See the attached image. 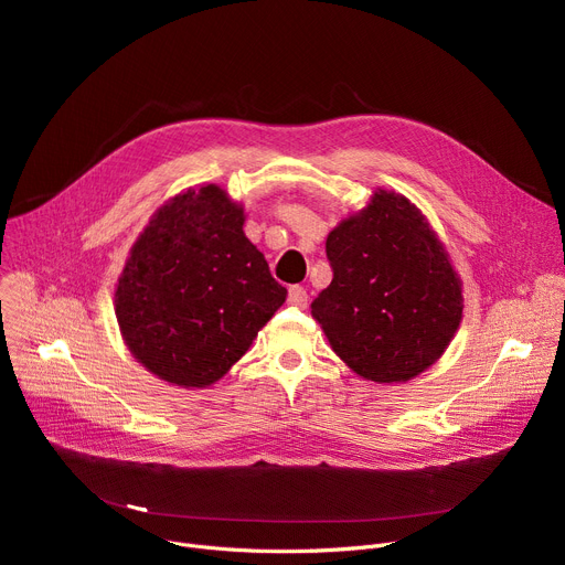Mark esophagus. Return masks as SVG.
Listing matches in <instances>:
<instances>
[{"mask_svg": "<svg viewBox=\"0 0 565 565\" xmlns=\"http://www.w3.org/2000/svg\"><path fill=\"white\" fill-rule=\"evenodd\" d=\"M307 302H309L307 288H302V286H290V288H288V305H290V307L305 309Z\"/></svg>", "mask_w": 565, "mask_h": 565, "instance_id": "34e87169", "label": "esophagus"}]
</instances>
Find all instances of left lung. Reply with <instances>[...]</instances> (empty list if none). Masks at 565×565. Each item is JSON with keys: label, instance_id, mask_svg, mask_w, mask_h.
<instances>
[{"label": "left lung", "instance_id": "left-lung-1", "mask_svg": "<svg viewBox=\"0 0 565 565\" xmlns=\"http://www.w3.org/2000/svg\"><path fill=\"white\" fill-rule=\"evenodd\" d=\"M332 284L311 302L334 352L373 382H405L447 350L462 290L447 252L405 196L375 192L324 243Z\"/></svg>", "mask_w": 565, "mask_h": 565}]
</instances>
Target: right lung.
Returning <instances> with one entry per match:
<instances>
[{"mask_svg": "<svg viewBox=\"0 0 565 565\" xmlns=\"http://www.w3.org/2000/svg\"><path fill=\"white\" fill-rule=\"evenodd\" d=\"M217 185L173 196L135 243L116 318L135 358L178 387H207L286 300Z\"/></svg>", "mask_w": 565, "mask_h": 565, "instance_id": "obj_1", "label": "right lung"}]
</instances>
